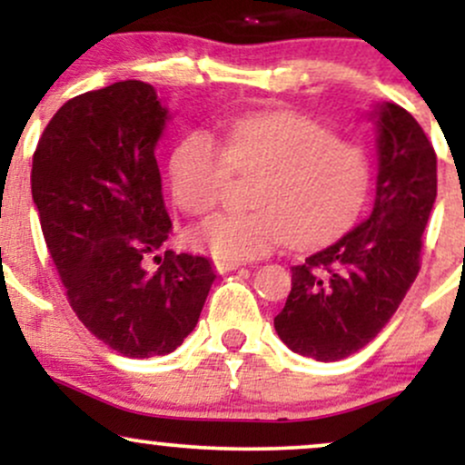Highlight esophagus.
Returning a JSON list of instances; mask_svg holds the SVG:
<instances>
[{"label":"esophagus","instance_id":"34e87169","mask_svg":"<svg viewBox=\"0 0 465 465\" xmlns=\"http://www.w3.org/2000/svg\"><path fill=\"white\" fill-rule=\"evenodd\" d=\"M214 266L218 273H229V271H236L240 262H233V260H216Z\"/></svg>","mask_w":465,"mask_h":465}]
</instances>
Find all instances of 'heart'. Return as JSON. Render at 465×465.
Masks as SVG:
<instances>
[{
	"label": "heart",
	"instance_id": "b5f03b06",
	"mask_svg": "<svg viewBox=\"0 0 465 465\" xmlns=\"http://www.w3.org/2000/svg\"><path fill=\"white\" fill-rule=\"evenodd\" d=\"M233 173L260 174L255 210L216 214L190 232V242L218 260H253L292 240L323 244L359 218L371 185L365 148L339 140L306 115L253 114L227 126L225 143L192 131L174 148L170 188L188 214L212 212Z\"/></svg>",
	"mask_w": 465,
	"mask_h": 465
}]
</instances>
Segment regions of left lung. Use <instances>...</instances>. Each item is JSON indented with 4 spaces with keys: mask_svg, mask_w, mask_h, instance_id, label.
<instances>
[{
    "mask_svg": "<svg viewBox=\"0 0 465 465\" xmlns=\"http://www.w3.org/2000/svg\"><path fill=\"white\" fill-rule=\"evenodd\" d=\"M376 201L359 227L291 266L292 286L275 317L280 339L317 361L354 354L385 328L420 273L421 233L437 196V154L400 104L373 111Z\"/></svg>",
    "mask_w": 465,
    "mask_h": 465,
    "instance_id": "8db88e82",
    "label": "left lung"
}]
</instances>
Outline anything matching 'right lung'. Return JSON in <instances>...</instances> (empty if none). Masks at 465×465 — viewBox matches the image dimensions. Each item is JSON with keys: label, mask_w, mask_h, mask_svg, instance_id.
<instances>
[{"label": "right lung", "mask_w": 465, "mask_h": 465, "mask_svg": "<svg viewBox=\"0 0 465 465\" xmlns=\"http://www.w3.org/2000/svg\"><path fill=\"white\" fill-rule=\"evenodd\" d=\"M165 120L151 84L122 80L67 100L32 157V199L69 306L129 359L177 350L216 280L203 255H157L173 232L154 159Z\"/></svg>", "instance_id": "obj_1"}]
</instances>
